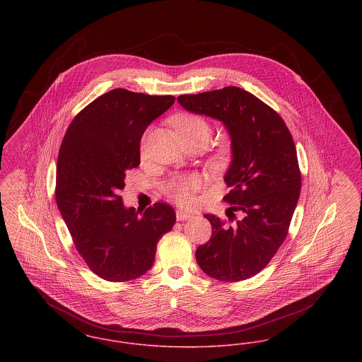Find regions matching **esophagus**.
Returning a JSON list of instances; mask_svg holds the SVG:
<instances>
[{
	"label": "esophagus",
	"mask_w": 362,
	"mask_h": 362,
	"mask_svg": "<svg viewBox=\"0 0 362 362\" xmlns=\"http://www.w3.org/2000/svg\"><path fill=\"white\" fill-rule=\"evenodd\" d=\"M192 217V214L185 213V211H181V210H177V211H175V218H177V221H185V219H191Z\"/></svg>",
	"instance_id": "esophagus-1"
}]
</instances>
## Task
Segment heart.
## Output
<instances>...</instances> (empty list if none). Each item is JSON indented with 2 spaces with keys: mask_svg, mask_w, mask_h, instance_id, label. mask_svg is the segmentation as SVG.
I'll use <instances>...</instances> for the list:
<instances>
[{
  "mask_svg": "<svg viewBox=\"0 0 362 362\" xmlns=\"http://www.w3.org/2000/svg\"><path fill=\"white\" fill-rule=\"evenodd\" d=\"M173 126L178 132L185 144H203L209 143L213 129L204 118L194 114H178L173 118ZM229 155V148L221 145L214 155L216 160H223ZM200 188V178L194 174L174 175L165 184V192L178 204L188 206L193 202V194Z\"/></svg>",
  "mask_w": 362,
  "mask_h": 362,
  "instance_id": "obj_1",
  "label": "heart"
}]
</instances>
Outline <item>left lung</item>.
Listing matches in <instances>:
<instances>
[{
    "instance_id": "left-lung-1",
    "label": "left lung",
    "mask_w": 362,
    "mask_h": 362,
    "mask_svg": "<svg viewBox=\"0 0 362 362\" xmlns=\"http://www.w3.org/2000/svg\"><path fill=\"white\" fill-rule=\"evenodd\" d=\"M188 111L222 122L232 139V163L223 180L229 223L206 214L213 235L196 261L213 279L247 280L265 267L288 235L302 177L286 122L262 100L238 86L182 95ZM235 212L240 213L238 218Z\"/></svg>"
}]
</instances>
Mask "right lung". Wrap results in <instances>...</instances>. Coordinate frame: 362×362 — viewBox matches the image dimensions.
<instances>
[{
  "label": "right lung",
  "mask_w": 362,
  "mask_h": 362,
  "mask_svg": "<svg viewBox=\"0 0 362 362\" xmlns=\"http://www.w3.org/2000/svg\"><path fill=\"white\" fill-rule=\"evenodd\" d=\"M174 101V96L114 89L88 104L64 134L56 203L76 251L103 280L122 283L145 274L158 241L175 222L168 203L158 202L140 216L119 196L126 171L140 165L145 129Z\"/></svg>",
  "instance_id": "obj_1"
}]
</instances>
